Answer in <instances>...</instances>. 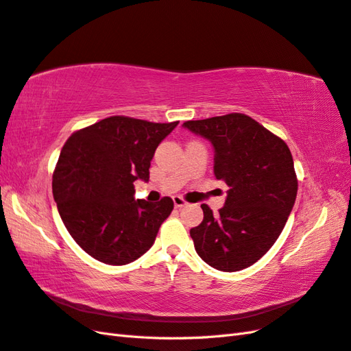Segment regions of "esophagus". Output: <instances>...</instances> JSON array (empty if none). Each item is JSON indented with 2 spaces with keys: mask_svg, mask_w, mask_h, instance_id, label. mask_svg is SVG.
Masks as SVG:
<instances>
[{
  "mask_svg": "<svg viewBox=\"0 0 351 351\" xmlns=\"http://www.w3.org/2000/svg\"><path fill=\"white\" fill-rule=\"evenodd\" d=\"M173 200H174V206L176 208H183V206L187 205V202L182 196H174Z\"/></svg>",
  "mask_w": 351,
  "mask_h": 351,
  "instance_id": "esophagus-1",
  "label": "esophagus"
}]
</instances>
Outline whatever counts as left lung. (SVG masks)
<instances>
[{"label": "left lung", "instance_id": "1", "mask_svg": "<svg viewBox=\"0 0 351 351\" xmlns=\"http://www.w3.org/2000/svg\"><path fill=\"white\" fill-rule=\"evenodd\" d=\"M214 146V174L230 189L218 214L208 205L190 230L199 256L212 268L236 272L250 267L277 241L297 196L289 146L252 117L240 112L183 124Z\"/></svg>", "mask_w": 351, "mask_h": 351}]
</instances>
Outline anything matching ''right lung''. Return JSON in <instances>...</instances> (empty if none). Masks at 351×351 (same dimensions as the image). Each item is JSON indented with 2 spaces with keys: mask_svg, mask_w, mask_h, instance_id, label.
I'll use <instances>...</instances> for the list:
<instances>
[{
  "mask_svg": "<svg viewBox=\"0 0 351 351\" xmlns=\"http://www.w3.org/2000/svg\"><path fill=\"white\" fill-rule=\"evenodd\" d=\"M178 121L112 115L74 132L52 176L60 217L79 246L99 262L125 265L152 247L174 202L134 199L136 180H149L158 145Z\"/></svg>",
  "mask_w": 351,
  "mask_h": 351,
  "instance_id": "add662e5",
  "label": "right lung"
}]
</instances>
